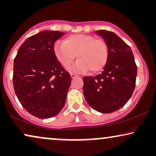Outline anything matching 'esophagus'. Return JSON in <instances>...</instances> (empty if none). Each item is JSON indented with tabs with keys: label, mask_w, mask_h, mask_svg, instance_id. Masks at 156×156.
Instances as JSON below:
<instances>
[{
	"label": "esophagus",
	"mask_w": 156,
	"mask_h": 156,
	"mask_svg": "<svg viewBox=\"0 0 156 156\" xmlns=\"http://www.w3.org/2000/svg\"><path fill=\"white\" fill-rule=\"evenodd\" d=\"M70 76H71L72 78H74V77H75V76H76V74H73V73H71V74H70Z\"/></svg>",
	"instance_id": "1"
}]
</instances>
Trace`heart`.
Wrapping results in <instances>:
<instances>
[{"label":"heart","instance_id":"obj_1","mask_svg":"<svg viewBox=\"0 0 156 156\" xmlns=\"http://www.w3.org/2000/svg\"><path fill=\"white\" fill-rule=\"evenodd\" d=\"M55 55L64 67L69 66L75 59L79 60L69 68L71 71L84 72L101 70L107 62L108 48L101 39L84 34L68 36L65 42L58 41L53 48Z\"/></svg>","mask_w":156,"mask_h":156}]
</instances>
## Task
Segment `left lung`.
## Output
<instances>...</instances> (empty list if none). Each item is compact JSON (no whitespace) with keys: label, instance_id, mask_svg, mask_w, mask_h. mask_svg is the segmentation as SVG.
I'll return each instance as SVG.
<instances>
[{"label":"left lung","instance_id":"8db88e82","mask_svg":"<svg viewBox=\"0 0 156 156\" xmlns=\"http://www.w3.org/2000/svg\"><path fill=\"white\" fill-rule=\"evenodd\" d=\"M96 33L107 44L108 60L101 74L83 78V94L93 109L108 114L123 107L131 97L137 66L131 48L118 35L104 30Z\"/></svg>","mask_w":156,"mask_h":156}]
</instances>
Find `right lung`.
<instances>
[{
  "label": "right lung",
  "instance_id": "right-lung-1",
  "mask_svg": "<svg viewBox=\"0 0 156 156\" xmlns=\"http://www.w3.org/2000/svg\"><path fill=\"white\" fill-rule=\"evenodd\" d=\"M65 33L42 30L27 38L15 57L12 83L23 108L40 119L58 114L65 106L71 76L55 57V42Z\"/></svg>",
  "mask_w": 156,
  "mask_h": 156
}]
</instances>
